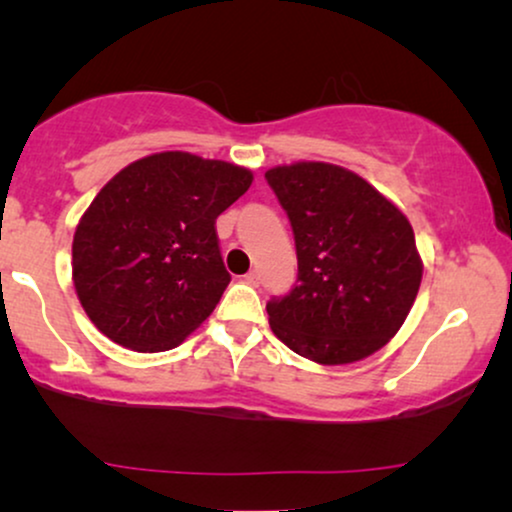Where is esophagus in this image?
I'll use <instances>...</instances> for the list:
<instances>
[{
    "instance_id": "34e87169",
    "label": "esophagus",
    "mask_w": 512,
    "mask_h": 512,
    "mask_svg": "<svg viewBox=\"0 0 512 512\" xmlns=\"http://www.w3.org/2000/svg\"><path fill=\"white\" fill-rule=\"evenodd\" d=\"M244 282L251 284V286H258V282H261V275H258V270H251L244 275Z\"/></svg>"
}]
</instances>
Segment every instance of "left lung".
Masks as SVG:
<instances>
[{"label": "left lung", "mask_w": 512, "mask_h": 512, "mask_svg": "<svg viewBox=\"0 0 512 512\" xmlns=\"http://www.w3.org/2000/svg\"><path fill=\"white\" fill-rule=\"evenodd\" d=\"M296 237L298 284L270 300V328L321 366L375 354L398 333L422 284L401 209L340 165L298 160L265 172Z\"/></svg>", "instance_id": "1"}]
</instances>
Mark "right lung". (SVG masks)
Wrapping results in <instances>:
<instances>
[{
    "label": "right lung",
    "instance_id": "right-lung-1",
    "mask_svg": "<svg viewBox=\"0 0 512 512\" xmlns=\"http://www.w3.org/2000/svg\"><path fill=\"white\" fill-rule=\"evenodd\" d=\"M251 181L247 167L186 151L153 153L111 177L72 244L76 296L97 331L135 352L181 345L230 282L214 223Z\"/></svg>",
    "mask_w": 512,
    "mask_h": 512
}]
</instances>
